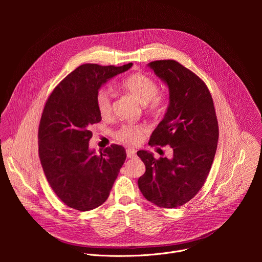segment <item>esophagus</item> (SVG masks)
Segmentation results:
<instances>
[{
    "label": "esophagus",
    "mask_w": 262,
    "mask_h": 262,
    "mask_svg": "<svg viewBox=\"0 0 262 262\" xmlns=\"http://www.w3.org/2000/svg\"><path fill=\"white\" fill-rule=\"evenodd\" d=\"M126 156L128 159H135L136 158V150L133 148L126 149Z\"/></svg>",
    "instance_id": "34e87169"
}]
</instances>
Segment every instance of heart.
Listing matches in <instances>:
<instances>
[{
    "instance_id": "heart-1",
    "label": "heart",
    "mask_w": 262,
    "mask_h": 262,
    "mask_svg": "<svg viewBox=\"0 0 262 262\" xmlns=\"http://www.w3.org/2000/svg\"><path fill=\"white\" fill-rule=\"evenodd\" d=\"M121 85L139 102L145 105L149 113L157 114L165 108L166 95L158 91L159 85L152 78L144 73H133L122 80ZM95 103L100 116L107 117L111 115L113 102L108 90L105 88L98 89L95 95ZM145 132L146 127L143 124L125 123L114 132V137L121 143L135 145L142 140Z\"/></svg>"
}]
</instances>
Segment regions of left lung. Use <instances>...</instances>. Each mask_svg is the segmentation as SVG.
Returning <instances> with one entry per match:
<instances>
[{
	"instance_id": "left-lung-1",
	"label": "left lung",
	"mask_w": 262,
	"mask_h": 262,
	"mask_svg": "<svg viewBox=\"0 0 262 262\" xmlns=\"http://www.w3.org/2000/svg\"><path fill=\"white\" fill-rule=\"evenodd\" d=\"M169 87L170 103L149 145L171 146L173 158L155 159L137 152L146 167L139 178L143 196L164 208H176L193 199L203 186L216 151L219 124L206 84L175 60L149 63Z\"/></svg>"
}]
</instances>
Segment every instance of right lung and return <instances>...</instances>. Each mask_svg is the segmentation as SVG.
Here are the masks:
<instances>
[{
  "label": "right lung",
  "mask_w": 262,
  "mask_h": 262,
  "mask_svg": "<svg viewBox=\"0 0 262 262\" xmlns=\"http://www.w3.org/2000/svg\"><path fill=\"white\" fill-rule=\"evenodd\" d=\"M123 66L83 64L49 96L38 129L40 163L54 193L68 207L88 211L100 206L126 159L124 147L112 144L99 155L89 149L91 126L101 120L95 95Z\"/></svg>",
  "instance_id": "add662e5"
}]
</instances>
